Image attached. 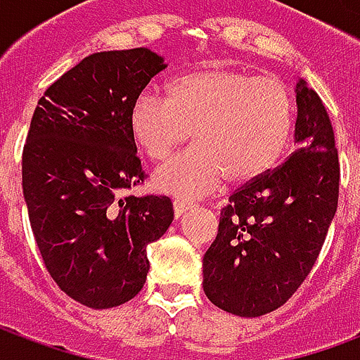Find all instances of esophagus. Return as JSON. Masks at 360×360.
<instances>
[{"instance_id": "1", "label": "esophagus", "mask_w": 360, "mask_h": 360, "mask_svg": "<svg viewBox=\"0 0 360 360\" xmlns=\"http://www.w3.org/2000/svg\"><path fill=\"white\" fill-rule=\"evenodd\" d=\"M191 207H194V202H186V200H175L174 202V213L179 219L181 214H185Z\"/></svg>"}]
</instances>
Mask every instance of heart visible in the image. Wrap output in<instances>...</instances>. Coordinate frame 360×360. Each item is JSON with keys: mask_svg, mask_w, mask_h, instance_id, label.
Returning <instances> with one entry per match:
<instances>
[{"mask_svg": "<svg viewBox=\"0 0 360 360\" xmlns=\"http://www.w3.org/2000/svg\"><path fill=\"white\" fill-rule=\"evenodd\" d=\"M166 93H141L130 108L132 134L153 162H164L192 132L194 146L155 175L162 192L198 196L224 177L230 185L252 183L290 143L295 98L280 78L203 67L175 76Z\"/></svg>", "mask_w": 360, "mask_h": 360, "instance_id": "b5f03b06", "label": "heart"}]
</instances>
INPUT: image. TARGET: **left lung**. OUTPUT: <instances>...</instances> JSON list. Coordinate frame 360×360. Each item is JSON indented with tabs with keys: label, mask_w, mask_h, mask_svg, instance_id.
Segmentation results:
<instances>
[{
	"label": "left lung",
	"mask_w": 360,
	"mask_h": 360,
	"mask_svg": "<svg viewBox=\"0 0 360 360\" xmlns=\"http://www.w3.org/2000/svg\"><path fill=\"white\" fill-rule=\"evenodd\" d=\"M295 91L299 149L231 194L203 256L207 299L243 318L273 312L299 290L338 207L340 162L329 115L304 80Z\"/></svg>",
	"instance_id": "left-lung-1"
}]
</instances>
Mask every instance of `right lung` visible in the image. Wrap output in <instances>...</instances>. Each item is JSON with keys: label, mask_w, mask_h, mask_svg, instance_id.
<instances>
[{"label": "right lung", "mask_w": 360, "mask_h": 360, "mask_svg": "<svg viewBox=\"0 0 360 360\" xmlns=\"http://www.w3.org/2000/svg\"><path fill=\"white\" fill-rule=\"evenodd\" d=\"M166 69L147 48L91 53L48 87L22 153V188L42 262L70 299L114 308L146 284L147 245L174 220L168 196H127L146 172L130 108Z\"/></svg>", "instance_id": "1"}]
</instances>
